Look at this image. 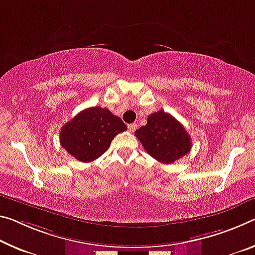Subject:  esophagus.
<instances>
[{"label": "esophagus", "instance_id": "esophagus-1", "mask_svg": "<svg viewBox=\"0 0 255 255\" xmlns=\"http://www.w3.org/2000/svg\"><path fill=\"white\" fill-rule=\"evenodd\" d=\"M136 128H137V125L136 124H130V125H128V129H129V131H135L136 130Z\"/></svg>", "mask_w": 255, "mask_h": 255}]
</instances>
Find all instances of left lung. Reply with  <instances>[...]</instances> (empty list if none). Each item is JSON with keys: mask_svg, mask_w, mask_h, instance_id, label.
Returning a JSON list of instances; mask_svg holds the SVG:
<instances>
[{"mask_svg": "<svg viewBox=\"0 0 255 255\" xmlns=\"http://www.w3.org/2000/svg\"><path fill=\"white\" fill-rule=\"evenodd\" d=\"M149 155L170 164L191 151L192 140L178 120L160 110L147 117V124L135 131Z\"/></svg>", "mask_w": 255, "mask_h": 255, "instance_id": "1", "label": "left lung"}]
</instances>
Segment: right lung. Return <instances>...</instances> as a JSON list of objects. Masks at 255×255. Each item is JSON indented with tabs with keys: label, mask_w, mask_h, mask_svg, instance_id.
<instances>
[{
	"label": "right lung",
	"mask_w": 255,
	"mask_h": 255,
	"mask_svg": "<svg viewBox=\"0 0 255 255\" xmlns=\"http://www.w3.org/2000/svg\"><path fill=\"white\" fill-rule=\"evenodd\" d=\"M127 130L119 117L106 108L85 109L67 123L60 131V143L75 159L91 162L98 159L115 137Z\"/></svg>",
	"instance_id": "add662e5"
}]
</instances>
